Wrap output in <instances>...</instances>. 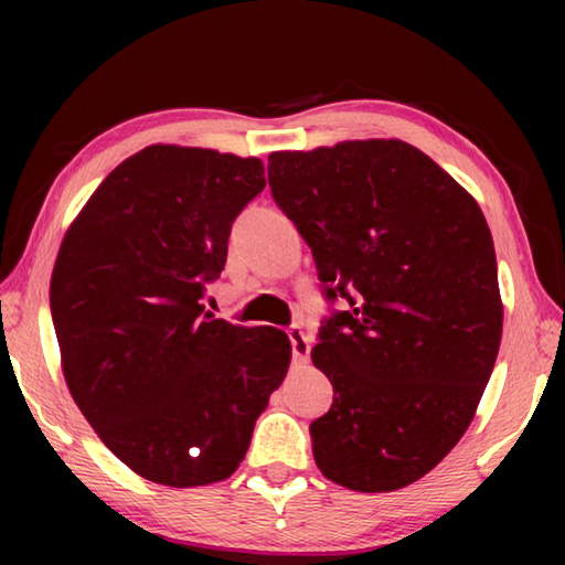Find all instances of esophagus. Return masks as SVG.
<instances>
[{
  "instance_id": "34e87169",
  "label": "esophagus",
  "mask_w": 565,
  "mask_h": 565,
  "mask_svg": "<svg viewBox=\"0 0 565 565\" xmlns=\"http://www.w3.org/2000/svg\"><path fill=\"white\" fill-rule=\"evenodd\" d=\"M289 341H291L294 359H296V361H309L311 343H309V337H306V333H303V329L291 327V329H289Z\"/></svg>"
}]
</instances>
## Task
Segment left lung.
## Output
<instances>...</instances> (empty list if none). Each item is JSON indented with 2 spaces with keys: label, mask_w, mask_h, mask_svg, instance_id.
Masks as SVG:
<instances>
[{
  "label": "left lung",
  "mask_w": 565,
  "mask_h": 565,
  "mask_svg": "<svg viewBox=\"0 0 565 565\" xmlns=\"http://www.w3.org/2000/svg\"><path fill=\"white\" fill-rule=\"evenodd\" d=\"M274 202L311 246L327 299L313 366L333 404L309 426L329 481H418L461 441L501 347L491 228L476 199L401 139L269 154Z\"/></svg>",
  "instance_id": "obj_1"
}]
</instances>
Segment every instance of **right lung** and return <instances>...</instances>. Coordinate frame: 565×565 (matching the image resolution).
Segmentation results:
<instances>
[{"mask_svg": "<svg viewBox=\"0 0 565 565\" xmlns=\"http://www.w3.org/2000/svg\"><path fill=\"white\" fill-rule=\"evenodd\" d=\"M256 157L151 145L124 159L66 228L50 284L62 371L102 444L174 489L232 476L281 386L291 341L204 311Z\"/></svg>", "mask_w": 565, "mask_h": 565, "instance_id": "1", "label": "right lung"}]
</instances>
